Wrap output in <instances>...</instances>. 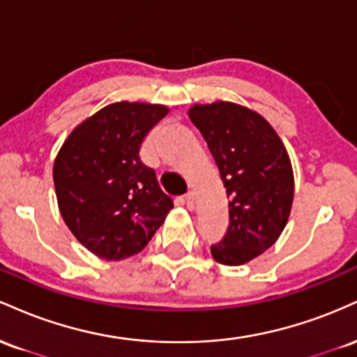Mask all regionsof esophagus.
Segmentation results:
<instances>
[{"instance_id": "obj_1", "label": "esophagus", "mask_w": 357, "mask_h": 357, "mask_svg": "<svg viewBox=\"0 0 357 357\" xmlns=\"http://www.w3.org/2000/svg\"><path fill=\"white\" fill-rule=\"evenodd\" d=\"M183 202H184V204H186L188 210H192V208H195V195H192V192H186L183 198Z\"/></svg>"}]
</instances>
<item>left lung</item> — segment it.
Here are the masks:
<instances>
[{
    "label": "left lung",
    "mask_w": 357,
    "mask_h": 357,
    "mask_svg": "<svg viewBox=\"0 0 357 357\" xmlns=\"http://www.w3.org/2000/svg\"><path fill=\"white\" fill-rule=\"evenodd\" d=\"M190 119L227 188L228 228L211 245V255L223 265L247 264L275 243L289 220L294 202L289 154L272 126L241 105H195Z\"/></svg>",
    "instance_id": "left-lung-1"
}]
</instances>
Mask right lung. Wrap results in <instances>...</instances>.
Returning <instances> with one entry per match:
<instances>
[{
  "instance_id": "add662e5",
  "label": "right lung",
  "mask_w": 357,
  "mask_h": 357,
  "mask_svg": "<svg viewBox=\"0 0 357 357\" xmlns=\"http://www.w3.org/2000/svg\"><path fill=\"white\" fill-rule=\"evenodd\" d=\"M166 114L165 105L110 104L82 122L56 155L53 183L61 218L104 260L141 252L173 210L154 169L139 158Z\"/></svg>"
}]
</instances>
